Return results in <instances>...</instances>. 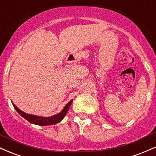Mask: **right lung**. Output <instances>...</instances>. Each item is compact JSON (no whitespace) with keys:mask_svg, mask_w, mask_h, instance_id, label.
I'll return each mask as SVG.
<instances>
[{"mask_svg":"<svg viewBox=\"0 0 156 156\" xmlns=\"http://www.w3.org/2000/svg\"><path fill=\"white\" fill-rule=\"evenodd\" d=\"M72 103H73V100H71V101L65 105V107H64L63 110H62L59 114H56V115H54V116H52V117H38V116H34V115H31V114H26V113L23 112V111H21L20 109L17 108L14 103H13V106L15 107L16 111L19 113V114H20L24 119H26V120H28L29 122L32 123V124L41 125V126H45V125L57 124V123H58L59 122L62 121V119H64V117H65L66 114H67L68 110H69V107H70Z\"/></svg>","mask_w":156,"mask_h":156,"instance_id":"add662e5","label":"right lung"}]
</instances>
